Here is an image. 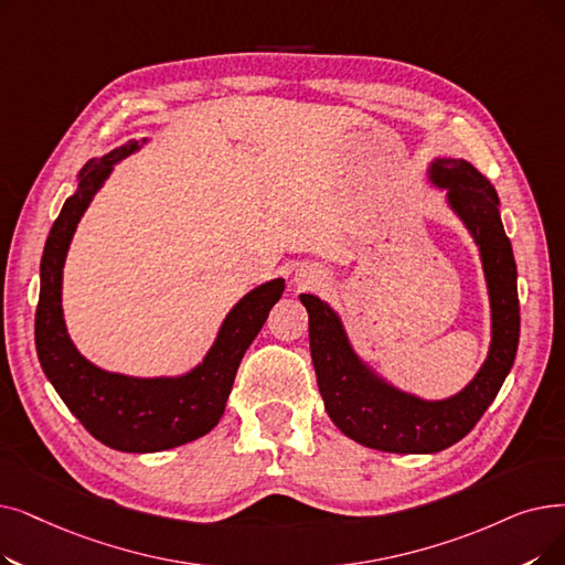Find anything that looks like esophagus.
Here are the masks:
<instances>
[{"instance_id": "1", "label": "esophagus", "mask_w": 565, "mask_h": 565, "mask_svg": "<svg viewBox=\"0 0 565 565\" xmlns=\"http://www.w3.org/2000/svg\"><path fill=\"white\" fill-rule=\"evenodd\" d=\"M296 281H298V286H302V288H313V286L321 284V275L311 273V269H309V273H307V269H305V273L300 269L298 277H296Z\"/></svg>"}]
</instances>
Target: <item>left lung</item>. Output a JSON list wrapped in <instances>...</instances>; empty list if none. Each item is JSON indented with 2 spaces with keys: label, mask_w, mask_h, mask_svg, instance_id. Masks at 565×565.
Listing matches in <instances>:
<instances>
[{
  "label": "left lung",
  "mask_w": 565,
  "mask_h": 565,
  "mask_svg": "<svg viewBox=\"0 0 565 565\" xmlns=\"http://www.w3.org/2000/svg\"><path fill=\"white\" fill-rule=\"evenodd\" d=\"M434 186L446 189L450 210L473 235L492 307V341L473 381L457 395L427 402L381 379L351 347L337 311L309 292L300 300L309 313V349L318 390L330 420L360 446L429 455L469 434L499 395L520 343L518 265L499 214V195L463 159H434Z\"/></svg>",
  "instance_id": "left-lung-1"
}]
</instances>
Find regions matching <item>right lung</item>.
<instances>
[{
    "mask_svg": "<svg viewBox=\"0 0 565 565\" xmlns=\"http://www.w3.org/2000/svg\"><path fill=\"white\" fill-rule=\"evenodd\" d=\"M142 142L147 138L131 140L83 166L76 193L68 195L45 239L34 321L43 374L83 427L104 446L121 452H159L212 431L224 415L242 355L284 292V279L249 290L224 318L203 362L182 376H125L106 372L81 355L66 332L62 311V273L68 244L96 191L113 173V166L140 150Z\"/></svg>",
    "mask_w": 565,
    "mask_h": 565,
    "instance_id": "add662e5",
    "label": "right lung"
}]
</instances>
